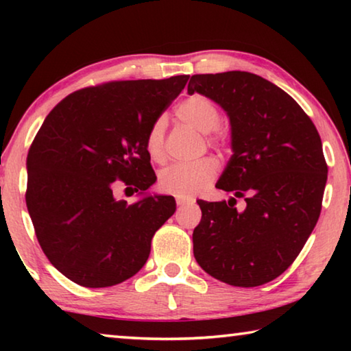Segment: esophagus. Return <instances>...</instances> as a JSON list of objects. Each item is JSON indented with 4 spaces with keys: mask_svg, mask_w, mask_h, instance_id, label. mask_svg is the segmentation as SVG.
Instances as JSON below:
<instances>
[{
    "mask_svg": "<svg viewBox=\"0 0 351 351\" xmlns=\"http://www.w3.org/2000/svg\"><path fill=\"white\" fill-rule=\"evenodd\" d=\"M192 198H180V197H178L176 198V204L178 206H184V204H189V203H192Z\"/></svg>",
    "mask_w": 351,
    "mask_h": 351,
    "instance_id": "1",
    "label": "esophagus"
}]
</instances>
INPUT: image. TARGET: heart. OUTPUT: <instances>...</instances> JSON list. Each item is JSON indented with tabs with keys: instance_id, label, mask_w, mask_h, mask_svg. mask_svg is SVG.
Masks as SVG:
<instances>
[{
	"instance_id": "1",
	"label": "heart",
	"mask_w": 351,
	"mask_h": 351,
	"mask_svg": "<svg viewBox=\"0 0 351 351\" xmlns=\"http://www.w3.org/2000/svg\"><path fill=\"white\" fill-rule=\"evenodd\" d=\"M176 116L182 122L207 133V142L212 147L228 144V132L219 127L221 111L212 99L203 94H193L176 106ZM145 150L153 161L162 162L165 158V119L158 117L145 134ZM219 170L215 158L207 156L195 162L175 164L159 175L158 186L164 193L180 198H190L210 186Z\"/></svg>"
}]
</instances>
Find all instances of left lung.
<instances>
[{
  "mask_svg": "<svg viewBox=\"0 0 351 351\" xmlns=\"http://www.w3.org/2000/svg\"><path fill=\"white\" fill-rule=\"evenodd\" d=\"M187 91L228 112L234 150L217 182L234 198L198 201L193 255L217 280L260 287L293 265L317 223L328 175L322 141L300 105L257 74H195Z\"/></svg>",
  "mask_w": 351,
  "mask_h": 351,
  "instance_id": "1",
  "label": "left lung"
}]
</instances>
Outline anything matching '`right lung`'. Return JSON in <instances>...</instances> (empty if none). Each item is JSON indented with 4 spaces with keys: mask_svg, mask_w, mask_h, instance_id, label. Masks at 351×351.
<instances>
[{
    "mask_svg": "<svg viewBox=\"0 0 351 351\" xmlns=\"http://www.w3.org/2000/svg\"><path fill=\"white\" fill-rule=\"evenodd\" d=\"M189 75L114 80L69 94L45 119L27 153L26 206L47 260L85 288L133 277L173 197L117 201L112 184L144 192L156 181L145 134Z\"/></svg>",
    "mask_w": 351,
    "mask_h": 351,
    "instance_id": "right-lung-1",
    "label": "right lung"
}]
</instances>
